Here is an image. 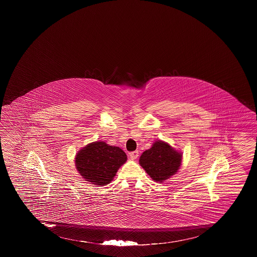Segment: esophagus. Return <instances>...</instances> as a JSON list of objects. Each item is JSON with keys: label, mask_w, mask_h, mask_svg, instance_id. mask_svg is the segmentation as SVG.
I'll use <instances>...</instances> for the list:
<instances>
[{"label": "esophagus", "mask_w": 257, "mask_h": 257, "mask_svg": "<svg viewBox=\"0 0 257 257\" xmlns=\"http://www.w3.org/2000/svg\"><path fill=\"white\" fill-rule=\"evenodd\" d=\"M129 156H130V158L132 160H136V159L138 158V156H139V152H137V151L130 152Z\"/></svg>", "instance_id": "esophagus-1"}]
</instances>
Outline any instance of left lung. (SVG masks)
I'll return each mask as SVG.
<instances>
[{"instance_id":"left-lung-1","label":"left lung","mask_w":257,"mask_h":257,"mask_svg":"<svg viewBox=\"0 0 257 257\" xmlns=\"http://www.w3.org/2000/svg\"><path fill=\"white\" fill-rule=\"evenodd\" d=\"M139 162L152 179L161 183L177 172L181 166L182 153L169 143L156 141L140 157Z\"/></svg>"}]
</instances>
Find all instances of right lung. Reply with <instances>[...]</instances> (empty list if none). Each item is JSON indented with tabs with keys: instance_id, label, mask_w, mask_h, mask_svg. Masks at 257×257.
I'll return each mask as SVG.
<instances>
[{
	"instance_id": "1",
	"label": "right lung",
	"mask_w": 257,
	"mask_h": 257,
	"mask_svg": "<svg viewBox=\"0 0 257 257\" xmlns=\"http://www.w3.org/2000/svg\"><path fill=\"white\" fill-rule=\"evenodd\" d=\"M127 156L122 149L105 142H94L82 148L75 158L76 169L86 181L95 185H108Z\"/></svg>"
}]
</instances>
